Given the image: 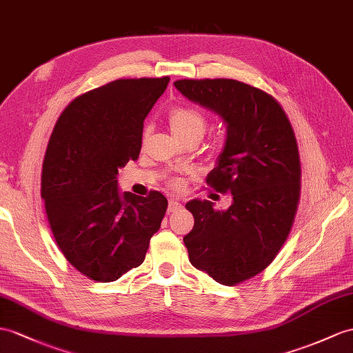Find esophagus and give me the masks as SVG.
<instances>
[{
    "mask_svg": "<svg viewBox=\"0 0 353 353\" xmlns=\"http://www.w3.org/2000/svg\"><path fill=\"white\" fill-rule=\"evenodd\" d=\"M181 208H183L181 202H178V201H175V199H170V201H169V205H168V214H174V212L181 210Z\"/></svg>",
    "mask_w": 353,
    "mask_h": 353,
    "instance_id": "34e87169",
    "label": "esophagus"
}]
</instances>
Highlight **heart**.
Masks as SVG:
<instances>
[{
  "instance_id": "obj_1",
  "label": "heart",
  "mask_w": 353,
  "mask_h": 353,
  "mask_svg": "<svg viewBox=\"0 0 353 353\" xmlns=\"http://www.w3.org/2000/svg\"><path fill=\"white\" fill-rule=\"evenodd\" d=\"M168 123L170 132L176 141H185L194 137V139H202L206 130V119L205 117L194 109L190 108H175L168 117ZM147 137V132L143 133V141Z\"/></svg>"
}]
</instances>
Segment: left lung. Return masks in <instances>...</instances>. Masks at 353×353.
I'll list each match as a JSON object with an SVG mask.
<instances>
[{"mask_svg":"<svg viewBox=\"0 0 353 353\" xmlns=\"http://www.w3.org/2000/svg\"><path fill=\"white\" fill-rule=\"evenodd\" d=\"M185 99L214 112L226 141L206 183L232 194L228 210L193 199L194 226L184 236L194 268L232 286L262 272L285 244L299 199L294 130L268 94L234 79L174 82Z\"/></svg>","mask_w":353,"mask_h":353,"instance_id":"1","label":"left lung"}]
</instances>
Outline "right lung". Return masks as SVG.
<instances>
[{
	"mask_svg": "<svg viewBox=\"0 0 353 353\" xmlns=\"http://www.w3.org/2000/svg\"><path fill=\"white\" fill-rule=\"evenodd\" d=\"M169 77L118 79L74 99L50 136L41 197L65 259L91 280L108 283L139 266L160 229L168 199L118 188V169L137 160L143 121Z\"/></svg>",
	"mask_w": 353,
	"mask_h": 353,
	"instance_id": "add662e5",
	"label": "right lung"
}]
</instances>
